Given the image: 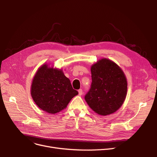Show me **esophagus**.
Wrapping results in <instances>:
<instances>
[{"mask_svg": "<svg viewBox=\"0 0 157 157\" xmlns=\"http://www.w3.org/2000/svg\"><path fill=\"white\" fill-rule=\"evenodd\" d=\"M78 93H79V95H83V90H82L81 89H79L78 90Z\"/></svg>", "mask_w": 157, "mask_h": 157, "instance_id": "obj_1", "label": "esophagus"}]
</instances>
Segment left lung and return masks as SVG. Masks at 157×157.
I'll return each instance as SVG.
<instances>
[{
	"label": "left lung",
	"instance_id": "obj_1",
	"mask_svg": "<svg viewBox=\"0 0 157 157\" xmlns=\"http://www.w3.org/2000/svg\"><path fill=\"white\" fill-rule=\"evenodd\" d=\"M92 85L85 99L95 113L107 116L118 110L127 94V80L118 65L104 58L91 66Z\"/></svg>",
	"mask_w": 157,
	"mask_h": 157
}]
</instances>
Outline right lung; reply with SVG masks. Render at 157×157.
Segmentation results:
<instances>
[{
    "label": "right lung",
    "instance_id": "1",
    "mask_svg": "<svg viewBox=\"0 0 157 157\" xmlns=\"http://www.w3.org/2000/svg\"><path fill=\"white\" fill-rule=\"evenodd\" d=\"M30 94L40 109L55 114L67 108L78 92L72 88L62 69L45 63L38 68L33 78Z\"/></svg>",
    "mask_w": 157,
    "mask_h": 157
}]
</instances>
